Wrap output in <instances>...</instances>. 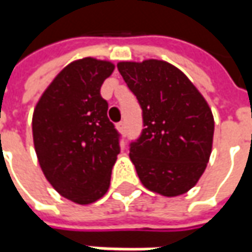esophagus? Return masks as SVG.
<instances>
[{
    "label": "esophagus",
    "mask_w": 252,
    "mask_h": 252,
    "mask_svg": "<svg viewBox=\"0 0 252 252\" xmlns=\"http://www.w3.org/2000/svg\"><path fill=\"white\" fill-rule=\"evenodd\" d=\"M118 130L121 131L122 134H125V133H126V123H125V122L118 123Z\"/></svg>",
    "instance_id": "esophagus-1"
}]
</instances>
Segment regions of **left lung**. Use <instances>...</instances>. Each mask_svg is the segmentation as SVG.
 Listing matches in <instances>:
<instances>
[{
	"label": "left lung",
	"mask_w": 252,
	"mask_h": 252,
	"mask_svg": "<svg viewBox=\"0 0 252 252\" xmlns=\"http://www.w3.org/2000/svg\"><path fill=\"white\" fill-rule=\"evenodd\" d=\"M118 70L143 109L144 129L129 154L141 184L167 198L187 193L212 153L215 119L208 102L167 62H119Z\"/></svg>",
	"instance_id": "left-lung-1"
}]
</instances>
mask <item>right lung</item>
I'll return each instance as SVG.
<instances>
[{
	"label": "right lung",
	"mask_w": 252,
	"mask_h": 252,
	"mask_svg": "<svg viewBox=\"0 0 252 252\" xmlns=\"http://www.w3.org/2000/svg\"><path fill=\"white\" fill-rule=\"evenodd\" d=\"M113 70L108 60H74L34 106L32 133L39 165L50 185L78 205L94 203L108 192L121 151L108 102L99 92Z\"/></svg>",
	"instance_id": "right-lung-1"
}]
</instances>
